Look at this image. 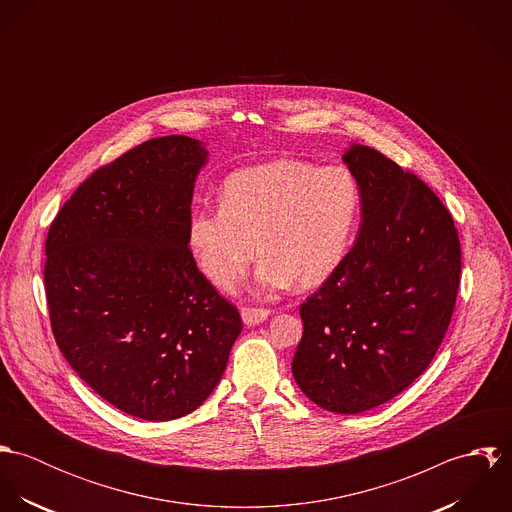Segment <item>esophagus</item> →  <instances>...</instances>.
<instances>
[{
  "label": "esophagus",
  "mask_w": 512,
  "mask_h": 512,
  "mask_svg": "<svg viewBox=\"0 0 512 512\" xmlns=\"http://www.w3.org/2000/svg\"><path fill=\"white\" fill-rule=\"evenodd\" d=\"M240 315H242V321L246 325H258V323L268 319L270 309H264V307H242Z\"/></svg>",
  "instance_id": "esophagus-1"
}]
</instances>
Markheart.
Returning a JSON list of instances; mask_svg holds the SVG:
<instances>
[{"instance_id": "1", "label": "heart", "mask_w": 512, "mask_h": 512, "mask_svg": "<svg viewBox=\"0 0 512 512\" xmlns=\"http://www.w3.org/2000/svg\"><path fill=\"white\" fill-rule=\"evenodd\" d=\"M361 211V185L345 165L276 159L232 173L222 207L189 220V246L205 278L232 290L256 258L266 288L323 284L343 262Z\"/></svg>"}]
</instances>
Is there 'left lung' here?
I'll return each instance as SVG.
<instances>
[{"label":"left lung","instance_id":"obj_1","mask_svg":"<svg viewBox=\"0 0 512 512\" xmlns=\"http://www.w3.org/2000/svg\"><path fill=\"white\" fill-rule=\"evenodd\" d=\"M361 185L363 226L341 266L299 305L297 386L317 406L359 414L406 390L438 353L461 276L451 213L384 153L343 155Z\"/></svg>","mask_w":512,"mask_h":512}]
</instances>
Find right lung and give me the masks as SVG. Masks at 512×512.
<instances>
[{"mask_svg": "<svg viewBox=\"0 0 512 512\" xmlns=\"http://www.w3.org/2000/svg\"><path fill=\"white\" fill-rule=\"evenodd\" d=\"M205 161V147L187 136L122 153L78 185L45 242V293L63 357L106 402L149 422L199 408L242 331L238 309L189 248Z\"/></svg>", "mask_w": 512, "mask_h": 512, "instance_id": "right-lung-1", "label": "right lung"}]
</instances>
